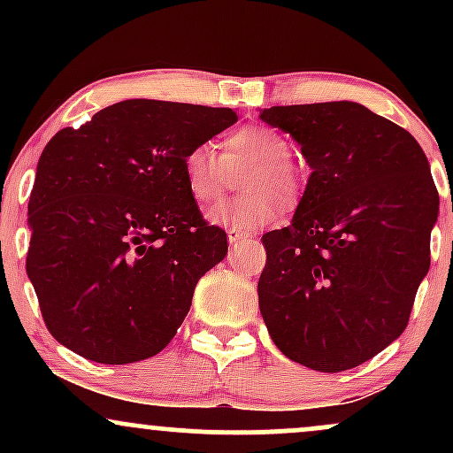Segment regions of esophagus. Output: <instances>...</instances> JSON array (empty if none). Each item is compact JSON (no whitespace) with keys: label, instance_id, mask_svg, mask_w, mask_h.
Here are the masks:
<instances>
[{"label":"esophagus","instance_id":"esophagus-1","mask_svg":"<svg viewBox=\"0 0 453 453\" xmlns=\"http://www.w3.org/2000/svg\"><path fill=\"white\" fill-rule=\"evenodd\" d=\"M247 238H251V234L236 230V227H230V230H227V241H230V244H238V242L247 241Z\"/></svg>","mask_w":453,"mask_h":453}]
</instances>
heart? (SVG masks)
Masks as SVG:
<instances>
[{"label":"heart","mask_w":453,"mask_h":453,"mask_svg":"<svg viewBox=\"0 0 453 453\" xmlns=\"http://www.w3.org/2000/svg\"><path fill=\"white\" fill-rule=\"evenodd\" d=\"M223 153L211 144H196L183 157V176L189 196L197 204H212L230 183L232 173L249 170L241 187L247 194L215 206L211 221L253 232L277 217L279 200L294 204L300 194L298 174L289 165L292 144L274 129L244 126L227 134Z\"/></svg>","instance_id":"heart-1"}]
</instances>
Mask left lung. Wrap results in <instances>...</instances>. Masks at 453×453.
I'll return each mask as SVG.
<instances>
[{"mask_svg": "<svg viewBox=\"0 0 453 453\" xmlns=\"http://www.w3.org/2000/svg\"><path fill=\"white\" fill-rule=\"evenodd\" d=\"M313 170L292 223L264 234L270 339L319 372L360 366L409 324L430 268L439 194L407 129L356 102L264 108Z\"/></svg>", "mask_w": 453, "mask_h": 453, "instance_id": "obj_1", "label": "left lung"}]
</instances>
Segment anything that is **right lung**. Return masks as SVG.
Masks as SVG:
<instances>
[{
    "label": "right lung",
    "mask_w": 453,
    "mask_h": 453,
    "mask_svg": "<svg viewBox=\"0 0 453 453\" xmlns=\"http://www.w3.org/2000/svg\"><path fill=\"white\" fill-rule=\"evenodd\" d=\"M236 121L232 108L126 100L49 140L27 206V277L61 345L132 364L174 339L197 280L227 253L187 191L183 157Z\"/></svg>",
    "instance_id": "obj_1"
}]
</instances>
